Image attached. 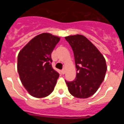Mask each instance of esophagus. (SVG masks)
Here are the masks:
<instances>
[{
    "instance_id": "1",
    "label": "esophagus",
    "mask_w": 124,
    "mask_h": 124,
    "mask_svg": "<svg viewBox=\"0 0 124 124\" xmlns=\"http://www.w3.org/2000/svg\"><path fill=\"white\" fill-rule=\"evenodd\" d=\"M65 73H66V70H64V69H63V70H61V73H62V74H65Z\"/></svg>"
}]
</instances>
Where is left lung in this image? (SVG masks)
I'll return each instance as SVG.
<instances>
[{
    "mask_svg": "<svg viewBox=\"0 0 124 124\" xmlns=\"http://www.w3.org/2000/svg\"><path fill=\"white\" fill-rule=\"evenodd\" d=\"M65 39L73 49L78 71L73 81H66L68 91L75 97L88 98L96 93L104 79L106 60L86 37L77 34L66 37Z\"/></svg>",
    "mask_w": 124,
    "mask_h": 124,
    "instance_id": "8db88e82",
    "label": "left lung"
}]
</instances>
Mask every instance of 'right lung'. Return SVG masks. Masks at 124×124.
Returning a JSON list of instances; mask_svg holds the SVG:
<instances>
[{"label":"right lung","mask_w":124,"mask_h":124,"mask_svg":"<svg viewBox=\"0 0 124 124\" xmlns=\"http://www.w3.org/2000/svg\"><path fill=\"white\" fill-rule=\"evenodd\" d=\"M60 38L43 33L20 51L17 70L23 86L34 97H45L53 91L59 73L52 68L51 54Z\"/></svg>","instance_id":"add662e5"}]
</instances>
